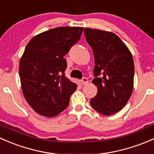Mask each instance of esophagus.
<instances>
[{
    "label": "esophagus",
    "mask_w": 154,
    "mask_h": 154,
    "mask_svg": "<svg viewBox=\"0 0 154 154\" xmlns=\"http://www.w3.org/2000/svg\"><path fill=\"white\" fill-rule=\"evenodd\" d=\"M88 83V79H86V78H83V79H82V84L83 85H86Z\"/></svg>",
    "instance_id": "34e87169"
}]
</instances>
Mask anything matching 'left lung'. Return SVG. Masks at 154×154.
<instances>
[{
    "label": "left lung",
    "mask_w": 154,
    "mask_h": 154,
    "mask_svg": "<svg viewBox=\"0 0 154 154\" xmlns=\"http://www.w3.org/2000/svg\"><path fill=\"white\" fill-rule=\"evenodd\" d=\"M87 42L94 55L93 83L98 88L92 107L99 113L110 116L126 105L134 89V63L132 54L114 33L85 28Z\"/></svg>",
    "instance_id": "left-lung-1"
}]
</instances>
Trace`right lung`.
Segmentation results:
<instances>
[{"mask_svg":"<svg viewBox=\"0 0 154 154\" xmlns=\"http://www.w3.org/2000/svg\"><path fill=\"white\" fill-rule=\"evenodd\" d=\"M83 29L54 28L34 36L26 45L19 75L25 99L37 113L55 116L69 104L77 85L65 76L67 64L64 56L79 42Z\"/></svg>","mask_w":154,"mask_h":154,"instance_id":"obj_1","label":"right lung"}]
</instances>
